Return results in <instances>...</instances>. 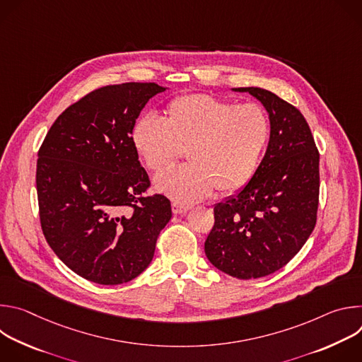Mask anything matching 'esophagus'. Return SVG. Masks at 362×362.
I'll return each instance as SVG.
<instances>
[{
    "label": "esophagus",
    "mask_w": 362,
    "mask_h": 362,
    "mask_svg": "<svg viewBox=\"0 0 362 362\" xmlns=\"http://www.w3.org/2000/svg\"><path fill=\"white\" fill-rule=\"evenodd\" d=\"M189 209H190V208H189V206H186V204H182V203H177V202H173V203H172V212H173L175 215H183V214H186Z\"/></svg>",
    "instance_id": "1"
}]
</instances>
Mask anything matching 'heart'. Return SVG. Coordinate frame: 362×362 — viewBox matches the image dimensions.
Segmentation results:
<instances>
[{
	"instance_id": "1",
	"label": "heart",
	"mask_w": 362,
	"mask_h": 362,
	"mask_svg": "<svg viewBox=\"0 0 362 362\" xmlns=\"http://www.w3.org/2000/svg\"><path fill=\"white\" fill-rule=\"evenodd\" d=\"M271 136L268 112L257 103L238 105L211 94H185L168 103L163 122L139 119L132 144L153 173L172 168L183 154L189 163L154 180L176 202L192 203L215 189L233 193L253 177Z\"/></svg>"
}]
</instances>
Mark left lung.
Instances as JSON below:
<instances>
[{
    "mask_svg": "<svg viewBox=\"0 0 362 362\" xmlns=\"http://www.w3.org/2000/svg\"><path fill=\"white\" fill-rule=\"evenodd\" d=\"M233 90L262 103L271 136L249 183L215 206L204 253L233 278H262L285 267L315 228L320 151L305 117L288 101L259 87Z\"/></svg>",
    "mask_w": 362,
    "mask_h": 362,
    "instance_id": "obj_1",
    "label": "left lung"
}]
</instances>
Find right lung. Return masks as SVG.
Returning a JSON list of instances; mask_svg holds the SVG:
<instances>
[{
	"mask_svg": "<svg viewBox=\"0 0 362 362\" xmlns=\"http://www.w3.org/2000/svg\"><path fill=\"white\" fill-rule=\"evenodd\" d=\"M165 90L156 83L97 88L57 117L38 150L42 233L87 281L120 285L139 276L172 218L166 196L147 194L148 175L132 144L141 109Z\"/></svg>",
	"mask_w": 362,
	"mask_h": 362,
	"instance_id": "obj_1",
	"label": "right lung"
}]
</instances>
